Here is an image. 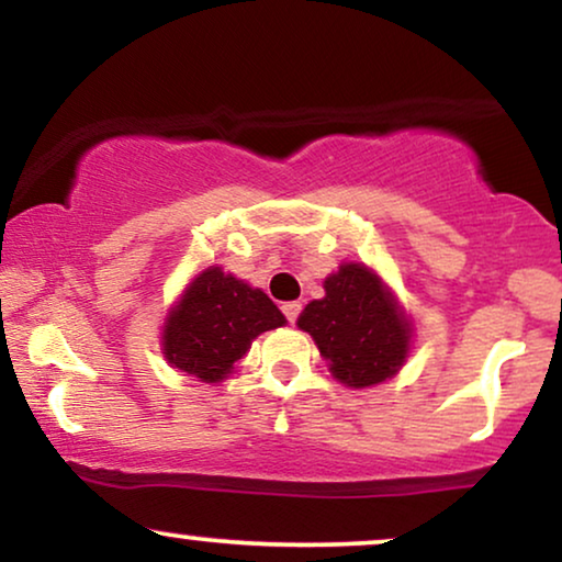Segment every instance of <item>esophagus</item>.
I'll list each match as a JSON object with an SVG mask.
<instances>
[{
	"label": "esophagus",
	"instance_id": "34e87169",
	"mask_svg": "<svg viewBox=\"0 0 562 562\" xmlns=\"http://www.w3.org/2000/svg\"><path fill=\"white\" fill-rule=\"evenodd\" d=\"M281 310H283V314H286L289 322H296L299 312H302V304H299V302H286V304L281 306Z\"/></svg>",
	"mask_w": 562,
	"mask_h": 562
}]
</instances>
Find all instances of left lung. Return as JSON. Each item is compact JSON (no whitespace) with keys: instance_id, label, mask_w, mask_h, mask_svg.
I'll list each match as a JSON object with an SVG mask.
<instances>
[{"instance_id":"1","label":"left lung","mask_w":562,"mask_h":562,"mask_svg":"<svg viewBox=\"0 0 562 562\" xmlns=\"http://www.w3.org/2000/svg\"><path fill=\"white\" fill-rule=\"evenodd\" d=\"M325 296L299 314L335 381L368 389L394 379L412 350V319L381 276L366 263H342L329 273Z\"/></svg>"}]
</instances>
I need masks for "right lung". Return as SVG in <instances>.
Listing matches in <instances>:
<instances>
[{"instance_id": "1", "label": "right lung", "mask_w": 562, "mask_h": 562, "mask_svg": "<svg viewBox=\"0 0 562 562\" xmlns=\"http://www.w3.org/2000/svg\"><path fill=\"white\" fill-rule=\"evenodd\" d=\"M283 325L286 317L263 291L210 266L187 283L168 310L160 350L171 368L204 383H220L235 373L237 360L260 333Z\"/></svg>"}]
</instances>
